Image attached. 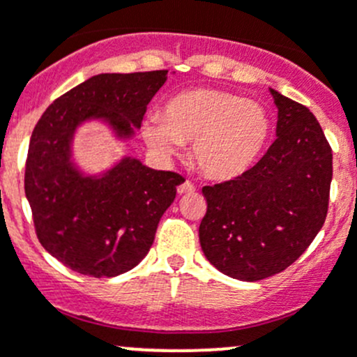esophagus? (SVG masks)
Here are the masks:
<instances>
[{"instance_id":"1","label":"esophagus","mask_w":357,"mask_h":357,"mask_svg":"<svg viewBox=\"0 0 357 357\" xmlns=\"http://www.w3.org/2000/svg\"><path fill=\"white\" fill-rule=\"evenodd\" d=\"M193 192H195V186H193L190 181L181 183V185L178 186V193H179V195H186V193H193Z\"/></svg>"}]
</instances>
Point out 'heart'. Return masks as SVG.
Listing matches in <instances>:
<instances>
[{
    "mask_svg": "<svg viewBox=\"0 0 357 357\" xmlns=\"http://www.w3.org/2000/svg\"><path fill=\"white\" fill-rule=\"evenodd\" d=\"M143 139L162 157L193 143L192 155L207 178L228 181L243 176L261 157L271 132L268 112L259 103L219 89L176 95L164 114L143 122Z\"/></svg>",
    "mask_w": 357,
    "mask_h": 357,
    "instance_id": "obj_1",
    "label": "heart"
}]
</instances>
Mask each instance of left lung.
I'll return each mask as SVG.
<instances>
[{
    "instance_id": "8db88e82",
    "label": "left lung",
    "mask_w": 357,
    "mask_h": 357,
    "mask_svg": "<svg viewBox=\"0 0 357 357\" xmlns=\"http://www.w3.org/2000/svg\"><path fill=\"white\" fill-rule=\"evenodd\" d=\"M278 109L276 139L243 176L204 186L199 238L225 275L257 282L287 269L325 222L332 149L307 107L269 89Z\"/></svg>"
}]
</instances>
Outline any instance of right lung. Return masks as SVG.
<instances>
[{
	"mask_svg": "<svg viewBox=\"0 0 357 357\" xmlns=\"http://www.w3.org/2000/svg\"><path fill=\"white\" fill-rule=\"evenodd\" d=\"M165 81L167 70L93 75L56 98L32 131L25 197L41 245L72 271L112 278L138 266L185 181L135 157L98 174L74 158L75 132L86 122L100 121L119 142L135 138Z\"/></svg>",
	"mask_w": 357,
	"mask_h": 357,
	"instance_id": "right-lung-1",
	"label": "right lung"
}]
</instances>
